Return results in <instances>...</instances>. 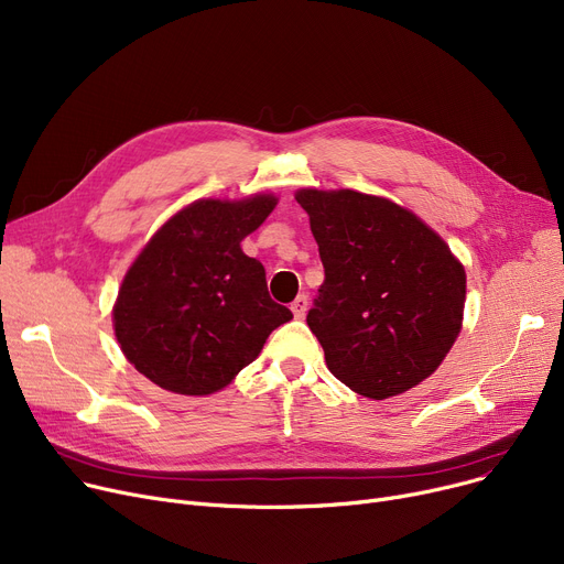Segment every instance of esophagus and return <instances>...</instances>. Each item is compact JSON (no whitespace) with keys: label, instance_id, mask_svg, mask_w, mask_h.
Segmentation results:
<instances>
[{"label":"esophagus","instance_id":"1","mask_svg":"<svg viewBox=\"0 0 564 564\" xmlns=\"http://www.w3.org/2000/svg\"><path fill=\"white\" fill-rule=\"evenodd\" d=\"M290 311H292L294 317L302 319L306 315V311H308V297H306V294H300V297L290 304Z\"/></svg>","mask_w":564,"mask_h":564}]
</instances>
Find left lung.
<instances>
[{"label": "left lung", "instance_id": "8db88e82", "mask_svg": "<svg viewBox=\"0 0 564 564\" xmlns=\"http://www.w3.org/2000/svg\"><path fill=\"white\" fill-rule=\"evenodd\" d=\"M294 198L311 217L324 267L306 322L332 375L375 400L416 387L462 329V262L387 198L351 189H302Z\"/></svg>", "mask_w": 564, "mask_h": 564}]
</instances>
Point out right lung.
Segmentation results:
<instances>
[{
	"instance_id": "obj_1",
	"label": "right lung",
	"mask_w": 564,
	"mask_h": 564,
	"mask_svg": "<svg viewBox=\"0 0 564 564\" xmlns=\"http://www.w3.org/2000/svg\"><path fill=\"white\" fill-rule=\"evenodd\" d=\"M274 205L264 194L240 203L196 200L130 267L113 329L128 361L158 387L210 395L292 319L267 292L262 262L240 247Z\"/></svg>"
}]
</instances>
